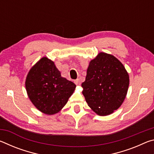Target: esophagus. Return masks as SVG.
Returning a JSON list of instances; mask_svg holds the SVG:
<instances>
[{"label": "esophagus", "mask_w": 154, "mask_h": 154, "mask_svg": "<svg viewBox=\"0 0 154 154\" xmlns=\"http://www.w3.org/2000/svg\"><path fill=\"white\" fill-rule=\"evenodd\" d=\"M75 83L77 85H81V82H80L79 79H77L76 80H75Z\"/></svg>", "instance_id": "obj_1"}]
</instances>
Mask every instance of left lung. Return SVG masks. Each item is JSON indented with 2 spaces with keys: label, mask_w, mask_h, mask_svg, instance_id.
<instances>
[{
  "label": "left lung",
  "mask_w": 154,
  "mask_h": 154,
  "mask_svg": "<svg viewBox=\"0 0 154 154\" xmlns=\"http://www.w3.org/2000/svg\"><path fill=\"white\" fill-rule=\"evenodd\" d=\"M129 75L123 64L111 54L100 52L90 62L82 94L88 105L100 116L113 113L126 98Z\"/></svg>",
  "instance_id": "left-lung-1"
}]
</instances>
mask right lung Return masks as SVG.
<instances>
[{
	"label": "right lung",
	"mask_w": 154,
	"mask_h": 154,
	"mask_svg": "<svg viewBox=\"0 0 154 154\" xmlns=\"http://www.w3.org/2000/svg\"><path fill=\"white\" fill-rule=\"evenodd\" d=\"M25 86L34 106L43 113L51 116L62 110L76 85L61 76L54 62L43 57L30 69Z\"/></svg>",
	"instance_id": "obj_1"
}]
</instances>
